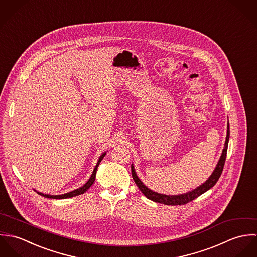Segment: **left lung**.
I'll return each mask as SVG.
<instances>
[{
	"mask_svg": "<svg viewBox=\"0 0 257 257\" xmlns=\"http://www.w3.org/2000/svg\"><path fill=\"white\" fill-rule=\"evenodd\" d=\"M228 140H229V126L227 124V131H226V139H225V143H224V148L222 149V153L220 155V160L213 172V174L209 177V179L204 184H202L201 186L197 187L196 189L181 194V195H164V194H159L156 193L150 189H148L145 184L141 181V179L138 177L136 171H135V167L132 164V175L133 178L135 180V183L137 184V186L140 188V190L142 191V193L147 197V199L156 202V203H160V204H164V205H169V206H177V205H185L191 201H193L194 199L198 198L199 196H201L202 194H204L205 192H207L208 190H210L212 187H214L216 183L218 182L219 178H220V174L222 172L223 166H224V162H225V157H226V151H227V145H228Z\"/></svg>",
	"mask_w": 257,
	"mask_h": 257,
	"instance_id": "8db88e82",
	"label": "left lung"
}]
</instances>
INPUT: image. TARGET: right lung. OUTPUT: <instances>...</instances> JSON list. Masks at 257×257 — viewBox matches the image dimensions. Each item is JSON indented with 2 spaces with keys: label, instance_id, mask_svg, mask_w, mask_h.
<instances>
[{
  "label": "right lung",
  "instance_id": "1",
  "mask_svg": "<svg viewBox=\"0 0 257 257\" xmlns=\"http://www.w3.org/2000/svg\"><path fill=\"white\" fill-rule=\"evenodd\" d=\"M106 155V152H104L101 156H100V158H99V160H98V163L96 164V166H95V168H94V171H93V173H92V175H91V177H90V179L87 181V183L84 184L82 187H80L79 189H76V190H74L72 192H69V193H66V194H62V195H46V194H42V193H39V192H37L39 195H41V196H43V197H45V198H49V199H67V198H72V197H75V196H78V195H81V194H83V193H85L92 185L94 183V181H95V178H96V173H97V169H98V166H99V164H100V162L102 161V159L104 158V156Z\"/></svg>",
  "mask_w": 257,
  "mask_h": 257
}]
</instances>
